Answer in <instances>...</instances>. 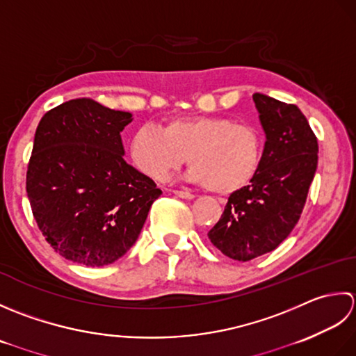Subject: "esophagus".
Instances as JSON below:
<instances>
[{"mask_svg":"<svg viewBox=\"0 0 356 356\" xmlns=\"http://www.w3.org/2000/svg\"><path fill=\"white\" fill-rule=\"evenodd\" d=\"M170 192L173 195H177V197L183 198V200H193L195 198V195L191 193V192H187V191H170Z\"/></svg>","mask_w":356,"mask_h":356,"instance_id":"34e87169","label":"esophagus"}]
</instances>
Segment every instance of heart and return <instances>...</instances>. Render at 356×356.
<instances>
[{
  "label": "heart",
  "instance_id": "obj_1",
  "mask_svg": "<svg viewBox=\"0 0 356 356\" xmlns=\"http://www.w3.org/2000/svg\"><path fill=\"white\" fill-rule=\"evenodd\" d=\"M130 158L144 175L165 179L186 159L187 179L216 193H232L255 177L263 140L255 127L224 117L170 120L159 130L140 127L130 140Z\"/></svg>",
  "mask_w": 356,
  "mask_h": 356
}]
</instances>
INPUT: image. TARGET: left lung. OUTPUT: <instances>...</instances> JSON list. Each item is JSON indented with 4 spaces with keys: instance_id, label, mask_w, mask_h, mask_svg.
Returning a JSON list of instances; mask_svg holds the SVG:
<instances>
[{
    "instance_id": "8db88e82",
    "label": "left lung",
    "mask_w": 356,
    "mask_h": 356,
    "mask_svg": "<svg viewBox=\"0 0 356 356\" xmlns=\"http://www.w3.org/2000/svg\"><path fill=\"white\" fill-rule=\"evenodd\" d=\"M266 134L259 168L249 186L229 197L209 239L224 255L250 261L272 252L298 222L318 165V141L295 104L253 93Z\"/></svg>"
}]
</instances>
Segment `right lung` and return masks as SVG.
Wrapping results in <instances>:
<instances>
[{
	"label": "right lung",
	"mask_w": 356,
	"mask_h": 356,
	"mask_svg": "<svg viewBox=\"0 0 356 356\" xmlns=\"http://www.w3.org/2000/svg\"><path fill=\"white\" fill-rule=\"evenodd\" d=\"M132 113L89 98L49 111L35 132L26 191L46 241L76 264H112L132 248L156 184L124 161Z\"/></svg>",
	"instance_id": "right-lung-1"
}]
</instances>
